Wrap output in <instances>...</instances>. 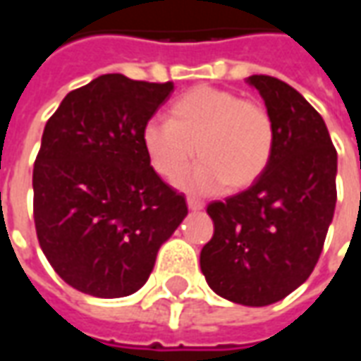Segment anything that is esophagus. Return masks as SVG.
<instances>
[{
	"label": "esophagus",
	"mask_w": 361,
	"mask_h": 361,
	"mask_svg": "<svg viewBox=\"0 0 361 361\" xmlns=\"http://www.w3.org/2000/svg\"><path fill=\"white\" fill-rule=\"evenodd\" d=\"M188 207L191 211H201L203 209V201H199V199H193V197H188Z\"/></svg>",
	"instance_id": "34e87169"
}]
</instances>
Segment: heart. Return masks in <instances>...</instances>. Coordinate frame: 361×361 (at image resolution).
Listing matches in <instances>:
<instances>
[{
    "label": "heart",
    "instance_id": "heart-1",
    "mask_svg": "<svg viewBox=\"0 0 361 361\" xmlns=\"http://www.w3.org/2000/svg\"><path fill=\"white\" fill-rule=\"evenodd\" d=\"M274 123L264 105L213 85H197L170 105V119L148 121L142 148L166 181L188 172L195 152L201 162L188 178L193 191L215 193L252 185L274 152Z\"/></svg>",
    "mask_w": 361,
    "mask_h": 361
}]
</instances>
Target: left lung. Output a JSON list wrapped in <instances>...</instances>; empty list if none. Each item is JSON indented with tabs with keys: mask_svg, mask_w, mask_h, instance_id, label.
<instances>
[{
	"mask_svg": "<svg viewBox=\"0 0 361 361\" xmlns=\"http://www.w3.org/2000/svg\"><path fill=\"white\" fill-rule=\"evenodd\" d=\"M274 123L268 168L238 195L213 201L215 233L201 250L209 287L233 303L266 307L307 281L336 207V166L322 117L271 75H250Z\"/></svg>",
	"mask_w": 361,
	"mask_h": 361,
	"instance_id": "obj_1",
	"label": "left lung"
}]
</instances>
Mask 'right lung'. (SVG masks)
Wrapping results in <instances>:
<instances>
[{"label":"right lung","mask_w":361,"mask_h":361,"mask_svg":"<svg viewBox=\"0 0 361 361\" xmlns=\"http://www.w3.org/2000/svg\"><path fill=\"white\" fill-rule=\"evenodd\" d=\"M172 92V82L99 75L68 93L44 127L32 170L35 228L50 266L82 293L138 291L188 215L140 138Z\"/></svg>","instance_id":"add662e5"}]
</instances>
